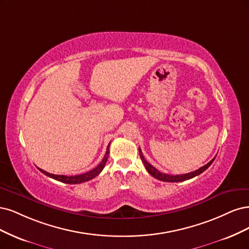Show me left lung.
Wrapping results in <instances>:
<instances>
[{"instance_id": "1", "label": "left lung", "mask_w": 249, "mask_h": 249, "mask_svg": "<svg viewBox=\"0 0 249 249\" xmlns=\"http://www.w3.org/2000/svg\"><path fill=\"white\" fill-rule=\"evenodd\" d=\"M139 152H140V156H141V159H142V163L145 164V167H146V170L148 171V173L151 175V176H153L154 178H156L157 180H160V181H163V182H183V181H186V180H189V179H191V178H194V177H196V176H198L199 174H202L203 172H205L208 167H209L212 163H213V161H214V159H215V157L211 160V161H209L208 162L206 165H204V166H202V167H199L198 170H196V171H195V172H191V173H188V174H184V175H167V174H163V173H160L158 170H156V168L153 166V165H151L147 160L145 159V157H143V155H142V150L139 148Z\"/></svg>"}]
</instances>
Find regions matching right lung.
Instances as JSON below:
<instances>
[{
    "label": "right lung",
    "mask_w": 249,
    "mask_h": 249,
    "mask_svg": "<svg viewBox=\"0 0 249 249\" xmlns=\"http://www.w3.org/2000/svg\"><path fill=\"white\" fill-rule=\"evenodd\" d=\"M109 145H110V142L108 143L107 152H106V155H104L102 161L95 168H93V170H91L90 172H87L85 174L75 175V176H65V175L50 174V173H47V172L41 170V168H39V167H38V170L41 173H43L44 175H46L47 177H51L54 180L63 182V183H67V184H79V183H83V182H86V181H89V180L95 178L96 176H98L101 173V171L103 170L104 165H106V163L107 161V157H108V153H109Z\"/></svg>",
    "instance_id": "add662e5"
}]
</instances>
